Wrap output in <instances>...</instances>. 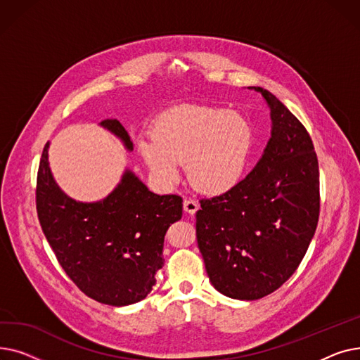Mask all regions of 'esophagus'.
<instances>
[{
  "label": "esophagus",
  "instance_id": "34e87169",
  "mask_svg": "<svg viewBox=\"0 0 360 360\" xmlns=\"http://www.w3.org/2000/svg\"><path fill=\"white\" fill-rule=\"evenodd\" d=\"M184 210L188 214H194L198 210V204L194 200H184Z\"/></svg>",
  "mask_w": 360,
  "mask_h": 360
}]
</instances>
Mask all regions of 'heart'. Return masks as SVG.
Returning <instances> with one entry per match:
<instances>
[{
    "instance_id": "heart-1",
    "label": "heart",
    "mask_w": 360,
    "mask_h": 360,
    "mask_svg": "<svg viewBox=\"0 0 360 360\" xmlns=\"http://www.w3.org/2000/svg\"><path fill=\"white\" fill-rule=\"evenodd\" d=\"M254 143L250 121L233 110L184 105L158 121L153 141H141L144 162L163 184L178 179L181 163L207 195L229 193L242 179Z\"/></svg>"
}]
</instances>
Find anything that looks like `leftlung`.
I'll return each instance as SVG.
<instances>
[{
    "instance_id": "obj_1",
    "label": "left lung",
    "mask_w": 360,
    "mask_h": 360,
    "mask_svg": "<svg viewBox=\"0 0 360 360\" xmlns=\"http://www.w3.org/2000/svg\"><path fill=\"white\" fill-rule=\"evenodd\" d=\"M271 139L255 167L229 193L200 200L197 242L216 290L255 300L299 267L319 217V170L307 128L273 93Z\"/></svg>"
}]
</instances>
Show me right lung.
<instances>
[{
	"mask_svg": "<svg viewBox=\"0 0 360 360\" xmlns=\"http://www.w3.org/2000/svg\"><path fill=\"white\" fill-rule=\"evenodd\" d=\"M101 125L132 141L118 120ZM46 143L37 170L36 210L42 231L67 276L84 295L110 307L143 300L163 267V242L169 226L182 217L179 195H158L125 170L106 198L82 202L55 182Z\"/></svg>",
	"mask_w": 360,
	"mask_h": 360,
	"instance_id": "obj_1",
	"label": "right lung"
}]
</instances>
